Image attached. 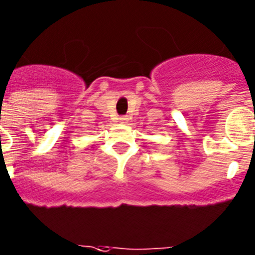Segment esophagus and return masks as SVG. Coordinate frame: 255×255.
Returning a JSON list of instances; mask_svg holds the SVG:
<instances>
[{
	"label": "esophagus",
	"mask_w": 255,
	"mask_h": 255,
	"mask_svg": "<svg viewBox=\"0 0 255 255\" xmlns=\"http://www.w3.org/2000/svg\"><path fill=\"white\" fill-rule=\"evenodd\" d=\"M119 121H121L122 123H126V122L128 121V118L127 117H121V118H119Z\"/></svg>",
	"instance_id": "esophagus-1"
}]
</instances>
